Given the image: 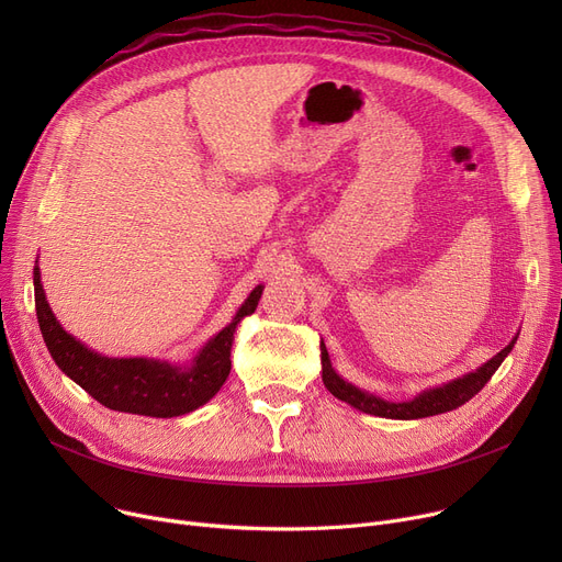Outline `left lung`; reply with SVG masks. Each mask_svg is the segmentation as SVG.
<instances>
[{"label": "left lung", "mask_w": 562, "mask_h": 562, "mask_svg": "<svg viewBox=\"0 0 562 562\" xmlns=\"http://www.w3.org/2000/svg\"><path fill=\"white\" fill-rule=\"evenodd\" d=\"M515 341H517V335L513 337V341L504 350H498L492 360H487L476 371L464 373L456 380H449L439 387L424 390L422 394H417L415 398H409V401L380 398L371 392H364V390L356 387L352 382L344 380L333 369L330 356H328L326 344H323V341H321V371H323L321 378H323V385L328 387V392L333 396L348 403L350 407L367 412V415L385 417V419H424V417L441 415V412H451V409L464 405L471 396H476L487 385V380L494 375V371L501 367V362L508 358V352L513 350Z\"/></svg>", "instance_id": "obj_1"}]
</instances>
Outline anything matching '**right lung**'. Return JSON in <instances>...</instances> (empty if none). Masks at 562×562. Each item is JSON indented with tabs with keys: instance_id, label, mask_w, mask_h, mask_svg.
<instances>
[{
	"instance_id": "add662e5",
	"label": "right lung",
	"mask_w": 562,
	"mask_h": 562,
	"mask_svg": "<svg viewBox=\"0 0 562 562\" xmlns=\"http://www.w3.org/2000/svg\"><path fill=\"white\" fill-rule=\"evenodd\" d=\"M263 284H257L227 326L206 341L189 364L155 358H109L88 348L56 321L34 269L38 326L52 360L98 403L130 415L170 419L198 409L218 394L232 369V341L239 323L257 310Z\"/></svg>"
}]
</instances>
